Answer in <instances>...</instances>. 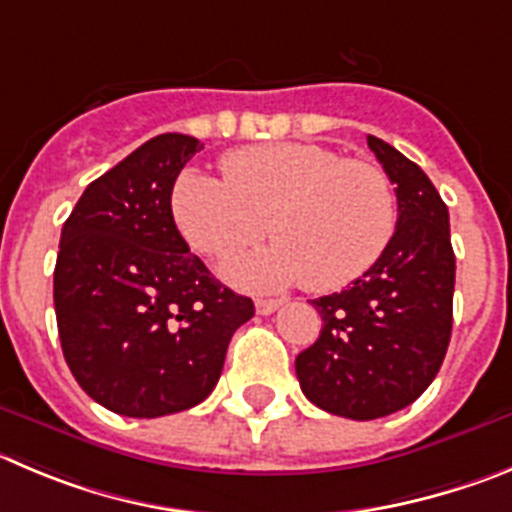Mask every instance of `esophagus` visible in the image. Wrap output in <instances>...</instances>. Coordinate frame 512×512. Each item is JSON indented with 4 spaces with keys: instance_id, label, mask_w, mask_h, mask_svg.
Wrapping results in <instances>:
<instances>
[{
    "instance_id": "1",
    "label": "esophagus",
    "mask_w": 512,
    "mask_h": 512,
    "mask_svg": "<svg viewBox=\"0 0 512 512\" xmlns=\"http://www.w3.org/2000/svg\"><path fill=\"white\" fill-rule=\"evenodd\" d=\"M280 300H267V298H260V300H255V310H257V315H270V313H275V310L280 308Z\"/></svg>"
}]
</instances>
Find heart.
Returning a JSON list of instances; mask_svg holds the SVG:
<instances>
[{
	"mask_svg": "<svg viewBox=\"0 0 512 512\" xmlns=\"http://www.w3.org/2000/svg\"><path fill=\"white\" fill-rule=\"evenodd\" d=\"M224 181L184 171L171 214L191 250L229 260L267 234L275 245L227 267L247 290L303 283L331 293L376 265L396 229V194L376 164L315 143H257L219 161Z\"/></svg>",
	"mask_w": 512,
	"mask_h": 512,
	"instance_id": "1",
	"label": "heart"
}]
</instances>
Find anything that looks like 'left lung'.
Listing matches in <instances>:
<instances>
[{
	"mask_svg": "<svg viewBox=\"0 0 512 512\" xmlns=\"http://www.w3.org/2000/svg\"><path fill=\"white\" fill-rule=\"evenodd\" d=\"M369 148L396 184L394 237L351 288L310 300L321 336L295 358L315 407L358 422L409 407L432 384L450 346L455 295L447 204L394 146L369 136Z\"/></svg>",
	"mask_w": 512,
	"mask_h": 512,
	"instance_id": "left-lung-1",
	"label": "left lung"
}]
</instances>
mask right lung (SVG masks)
I'll return each mask as SVG.
<instances>
[{"label":"right lung","mask_w":512,"mask_h":512,"mask_svg":"<svg viewBox=\"0 0 512 512\" xmlns=\"http://www.w3.org/2000/svg\"><path fill=\"white\" fill-rule=\"evenodd\" d=\"M202 148L184 133L151 138L88 184L62 224L52 290L62 353L85 394L123 417L197 407L255 315L174 224V181Z\"/></svg>","instance_id":"add662e5"}]
</instances>
